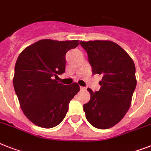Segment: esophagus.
I'll list each match as a JSON object with an SVG mask.
<instances>
[{"mask_svg": "<svg viewBox=\"0 0 151 151\" xmlns=\"http://www.w3.org/2000/svg\"><path fill=\"white\" fill-rule=\"evenodd\" d=\"M80 89L82 91H85V90H86V87H83V86H81L80 87Z\"/></svg>", "mask_w": 151, "mask_h": 151, "instance_id": "esophagus-1", "label": "esophagus"}]
</instances>
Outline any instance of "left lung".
<instances>
[{"instance_id": "1", "label": "left lung", "mask_w": 151, "mask_h": 151, "mask_svg": "<svg viewBox=\"0 0 151 151\" xmlns=\"http://www.w3.org/2000/svg\"><path fill=\"white\" fill-rule=\"evenodd\" d=\"M93 74L101 75L99 91L89 88L90 100L83 105L86 117L98 129H109L128 111L137 86L135 65L127 52L111 41L80 42Z\"/></svg>"}]
</instances>
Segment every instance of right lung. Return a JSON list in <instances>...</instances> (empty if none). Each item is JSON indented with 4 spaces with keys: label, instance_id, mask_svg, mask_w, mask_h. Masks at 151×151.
<instances>
[{
    "label": "right lung",
    "instance_id": "add662e5",
    "mask_svg": "<svg viewBox=\"0 0 151 151\" xmlns=\"http://www.w3.org/2000/svg\"><path fill=\"white\" fill-rule=\"evenodd\" d=\"M79 42L42 39L28 46L17 59L13 83L26 117L36 126L52 128L64 119L68 103L80 88L56 80L65 70V54ZM55 78L56 79L54 78Z\"/></svg>",
    "mask_w": 151,
    "mask_h": 151
}]
</instances>
